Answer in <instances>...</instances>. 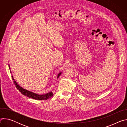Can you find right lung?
<instances>
[{
    "mask_svg": "<svg viewBox=\"0 0 127 127\" xmlns=\"http://www.w3.org/2000/svg\"><path fill=\"white\" fill-rule=\"evenodd\" d=\"M9 69H10V66L9 65H8ZM10 71V73H11V72ZM61 72L59 73V74L57 76V78H58V77H59V76L61 75ZM13 80V82L16 87V88L19 90V91L21 93V94H22L23 95H24L29 97V98H32L36 100H47L48 99H49V98H51L52 96H53V94L52 93V92H49V93L44 94V95H38L37 94L33 93L32 92H31L30 91H29V90H27L23 88H22V87H21V86H20L19 84L17 83V82L15 81V80L14 79V78L13 77V76H11Z\"/></svg>",
    "mask_w": 127,
    "mask_h": 127,
    "instance_id": "obj_1",
    "label": "right lung"
}]
</instances>
